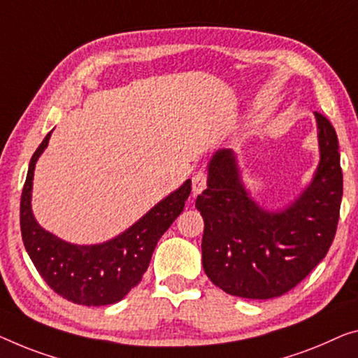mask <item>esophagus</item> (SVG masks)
Here are the masks:
<instances>
[{"label": "esophagus", "instance_id": "esophagus-1", "mask_svg": "<svg viewBox=\"0 0 358 358\" xmlns=\"http://www.w3.org/2000/svg\"><path fill=\"white\" fill-rule=\"evenodd\" d=\"M207 175L204 172H197L193 177V196H197L206 189Z\"/></svg>", "mask_w": 358, "mask_h": 358}]
</instances>
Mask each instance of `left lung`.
Returning a JSON list of instances; mask_svg holds the SVG:
<instances>
[{
    "instance_id": "8db88e82",
    "label": "left lung",
    "mask_w": 358,
    "mask_h": 358,
    "mask_svg": "<svg viewBox=\"0 0 358 358\" xmlns=\"http://www.w3.org/2000/svg\"><path fill=\"white\" fill-rule=\"evenodd\" d=\"M320 162L310 183L289 204L268 210L250 196L238 157L218 149L207 164V189L196 207L204 218L202 266L228 294L273 299L322 262L338 228L343 199L339 143L315 112Z\"/></svg>"
}]
</instances>
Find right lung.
Returning <instances> with one entry per match:
<instances>
[{
    "label": "right lung",
    "instance_id": "1",
    "mask_svg": "<svg viewBox=\"0 0 358 358\" xmlns=\"http://www.w3.org/2000/svg\"><path fill=\"white\" fill-rule=\"evenodd\" d=\"M52 130L30 159L22 197H20V231L29 257L41 278L67 301L87 307L109 306L124 299L141 281L154 248L183 212L191 193L186 180L140 220L115 238L99 244H73L46 231L31 210L35 165L48 148Z\"/></svg>",
    "mask_w": 358,
    "mask_h": 358
}]
</instances>
